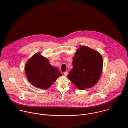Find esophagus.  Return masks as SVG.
Masks as SVG:
<instances>
[{
	"mask_svg": "<svg viewBox=\"0 0 128 128\" xmlns=\"http://www.w3.org/2000/svg\"><path fill=\"white\" fill-rule=\"evenodd\" d=\"M64 74L65 75V76H67L68 75V72H64Z\"/></svg>",
	"mask_w": 128,
	"mask_h": 128,
	"instance_id": "obj_1",
	"label": "esophagus"
}]
</instances>
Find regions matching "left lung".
<instances>
[{
    "label": "left lung",
    "mask_w": 128,
    "mask_h": 128,
    "mask_svg": "<svg viewBox=\"0 0 128 128\" xmlns=\"http://www.w3.org/2000/svg\"><path fill=\"white\" fill-rule=\"evenodd\" d=\"M72 64L68 78L78 89L83 90L95 85L103 67L102 58L98 52L81 46L74 55Z\"/></svg>",
    "instance_id": "1"
}]
</instances>
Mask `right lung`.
Masks as SVG:
<instances>
[{
    "label": "right lung",
    "instance_id": "obj_1",
    "mask_svg": "<svg viewBox=\"0 0 128 128\" xmlns=\"http://www.w3.org/2000/svg\"><path fill=\"white\" fill-rule=\"evenodd\" d=\"M25 73L29 82L34 86L47 89L62 75L58 68L52 66L49 60L36 53L34 55L25 66Z\"/></svg>",
    "mask_w": 128,
    "mask_h": 128
}]
</instances>
